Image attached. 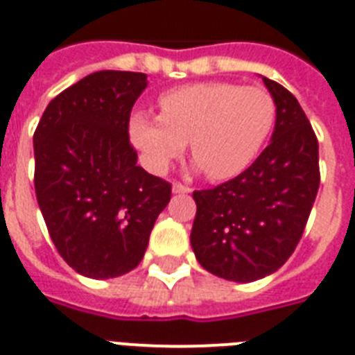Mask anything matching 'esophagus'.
Returning <instances> with one entry per match:
<instances>
[{"instance_id":"esophagus-1","label":"esophagus","mask_w":355,"mask_h":355,"mask_svg":"<svg viewBox=\"0 0 355 355\" xmlns=\"http://www.w3.org/2000/svg\"><path fill=\"white\" fill-rule=\"evenodd\" d=\"M172 192L174 194H189V192H192L191 187L183 185V183H180V181H175L174 185H172Z\"/></svg>"}]
</instances>
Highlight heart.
Instances as JSON below:
<instances>
[{
    "label": "heart",
    "mask_w": 355,
    "mask_h": 355,
    "mask_svg": "<svg viewBox=\"0 0 355 355\" xmlns=\"http://www.w3.org/2000/svg\"><path fill=\"white\" fill-rule=\"evenodd\" d=\"M159 117L135 113L130 137L152 172H164L191 144L207 178L229 180L248 168L277 121L273 95L263 87L200 82L164 92Z\"/></svg>",
    "instance_id": "b5f03b06"
}]
</instances>
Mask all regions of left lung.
Here are the masks:
<instances>
[{"label": "left lung", "instance_id": "obj_1", "mask_svg": "<svg viewBox=\"0 0 355 355\" xmlns=\"http://www.w3.org/2000/svg\"><path fill=\"white\" fill-rule=\"evenodd\" d=\"M262 80L277 104L269 146L236 178L192 194L196 258L234 282L263 279L293 254L321 183L319 143L299 101L279 82Z\"/></svg>", "mask_w": 355, "mask_h": 355}]
</instances>
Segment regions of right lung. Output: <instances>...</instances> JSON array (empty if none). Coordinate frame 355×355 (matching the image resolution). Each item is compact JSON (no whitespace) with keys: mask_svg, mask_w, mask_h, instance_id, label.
<instances>
[{"mask_svg":"<svg viewBox=\"0 0 355 355\" xmlns=\"http://www.w3.org/2000/svg\"><path fill=\"white\" fill-rule=\"evenodd\" d=\"M144 73L97 71L56 95L34 132V189L51 240L76 273L137 268L172 185L137 164L130 113Z\"/></svg>","mask_w":355,"mask_h":355,"instance_id":"right-lung-1","label":"right lung"}]
</instances>
